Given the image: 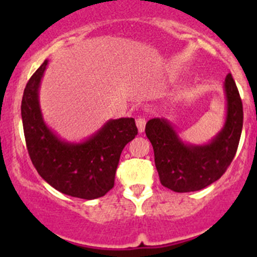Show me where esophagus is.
Listing matches in <instances>:
<instances>
[{"label":"esophagus","instance_id":"obj_1","mask_svg":"<svg viewBox=\"0 0 257 257\" xmlns=\"http://www.w3.org/2000/svg\"><path fill=\"white\" fill-rule=\"evenodd\" d=\"M136 124H137V128H138L139 133H143L144 128H145V124H147V120H145V118H143V116H138V118H137V120H136Z\"/></svg>","mask_w":257,"mask_h":257}]
</instances>
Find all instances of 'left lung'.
I'll return each instance as SVG.
<instances>
[{"instance_id": "8db88e82", "label": "left lung", "mask_w": 257, "mask_h": 257, "mask_svg": "<svg viewBox=\"0 0 257 257\" xmlns=\"http://www.w3.org/2000/svg\"><path fill=\"white\" fill-rule=\"evenodd\" d=\"M226 115L221 131L204 144L184 142L174 124L165 118H153L145 134L154 149L155 168L162 185L177 193L201 190L226 172L231 164L241 131L242 102L231 74L224 82Z\"/></svg>"}]
</instances>
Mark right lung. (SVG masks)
I'll use <instances>...</instances> for the list:
<instances>
[{"instance_id": "1", "label": "right lung", "mask_w": 257, "mask_h": 257, "mask_svg": "<svg viewBox=\"0 0 257 257\" xmlns=\"http://www.w3.org/2000/svg\"><path fill=\"white\" fill-rule=\"evenodd\" d=\"M48 59L25 88L21 104L28 154L36 170L56 190L93 200L114 186L121 150L138 134L133 118L109 119L82 142L61 139L46 124L40 104V87Z\"/></svg>"}]
</instances>
